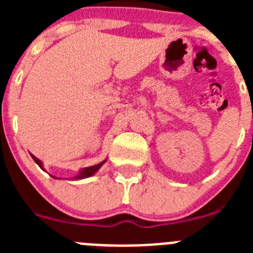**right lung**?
I'll list each match as a JSON object with an SVG mask.
<instances>
[{
  "mask_svg": "<svg viewBox=\"0 0 253 253\" xmlns=\"http://www.w3.org/2000/svg\"><path fill=\"white\" fill-rule=\"evenodd\" d=\"M31 157H33V160L35 161V162H37V165L38 166L40 167V169H43V163H42V161L40 160H38L37 157H35V156H33V154H31ZM106 162V161H102L101 163H99V165H95V166H91V167H86V169H82L81 172H80V173H78L77 176H76V180H78V178H86V177H90V176H92L93 173H95L96 171H97V169H100V167L102 166V165H104V163ZM57 178V177H55Z\"/></svg>",
  "mask_w": 253,
  "mask_h": 253,
  "instance_id": "obj_1",
  "label": "right lung"
}]
</instances>
